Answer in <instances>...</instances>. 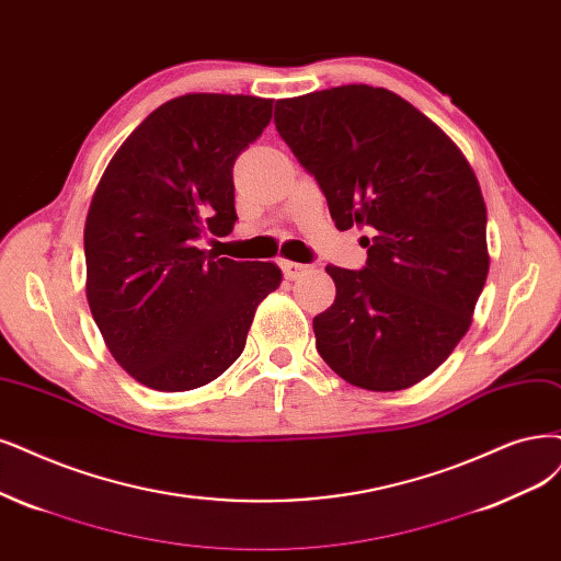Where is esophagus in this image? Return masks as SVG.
<instances>
[{"instance_id": "esophagus-1", "label": "esophagus", "mask_w": 561, "mask_h": 561, "mask_svg": "<svg viewBox=\"0 0 561 561\" xmlns=\"http://www.w3.org/2000/svg\"><path fill=\"white\" fill-rule=\"evenodd\" d=\"M282 267H284V277L288 282H296L302 277V273L307 270V265L302 263H296V261H282Z\"/></svg>"}]
</instances>
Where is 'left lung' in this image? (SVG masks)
Wrapping results in <instances>:
<instances>
[{"label": "left lung", "mask_w": 561, "mask_h": 561, "mask_svg": "<svg viewBox=\"0 0 561 561\" xmlns=\"http://www.w3.org/2000/svg\"><path fill=\"white\" fill-rule=\"evenodd\" d=\"M275 127L312 173L340 231L365 226L367 265H325L335 302L317 348L351 386L430 377L467 335L488 279L485 201L467 157L396 92L342 85L279 99Z\"/></svg>", "instance_id": "1"}]
</instances>
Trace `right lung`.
Returning a JSON list of instances; mask_svg holds the SVG:
<instances>
[{
  "instance_id": "right-lung-1",
  "label": "right lung",
  "mask_w": 561,
  "mask_h": 561,
  "mask_svg": "<svg viewBox=\"0 0 561 561\" xmlns=\"http://www.w3.org/2000/svg\"><path fill=\"white\" fill-rule=\"evenodd\" d=\"M270 117L273 99L175 96L138 124L96 184L85 294L111 356L142 386L184 392L215 381L282 284L275 263L196 244L205 231H233V163Z\"/></svg>"
}]
</instances>
